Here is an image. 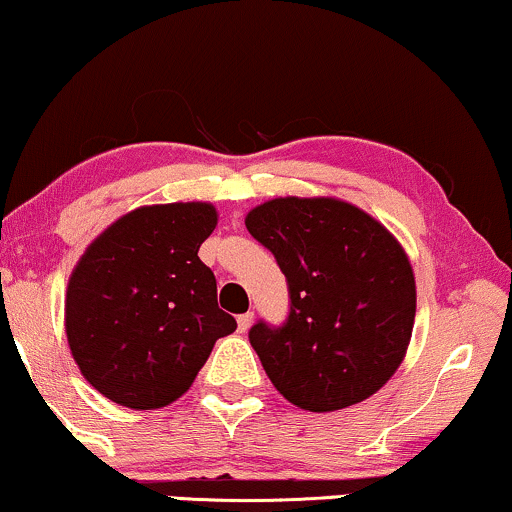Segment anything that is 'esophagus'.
<instances>
[{"label": "esophagus", "instance_id": "esophagus-1", "mask_svg": "<svg viewBox=\"0 0 512 512\" xmlns=\"http://www.w3.org/2000/svg\"><path fill=\"white\" fill-rule=\"evenodd\" d=\"M252 319H255V315H252V312H245V315L238 317V331H240V334H245V331L250 329Z\"/></svg>", "mask_w": 512, "mask_h": 512}]
</instances>
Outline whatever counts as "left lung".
<instances>
[{"label": "left lung", "instance_id": "8db88e82", "mask_svg": "<svg viewBox=\"0 0 512 512\" xmlns=\"http://www.w3.org/2000/svg\"><path fill=\"white\" fill-rule=\"evenodd\" d=\"M245 226L274 252L291 293L286 324L250 329L276 391L310 412L377 393L408 353L417 310L398 238L338 197H274L252 207Z\"/></svg>", "mask_w": 512, "mask_h": 512}]
</instances>
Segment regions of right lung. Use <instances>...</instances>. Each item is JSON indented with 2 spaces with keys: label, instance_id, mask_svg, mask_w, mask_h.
I'll return each mask as SVG.
<instances>
[{
  "label": "right lung",
  "instance_id": "1",
  "mask_svg": "<svg viewBox=\"0 0 512 512\" xmlns=\"http://www.w3.org/2000/svg\"><path fill=\"white\" fill-rule=\"evenodd\" d=\"M212 202L131 209L85 248L69 276L66 341L88 384L131 410L190 389L214 343L236 331L197 257L217 229Z\"/></svg>",
  "mask_w": 512,
  "mask_h": 512
}]
</instances>
